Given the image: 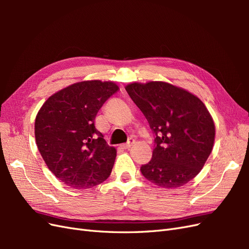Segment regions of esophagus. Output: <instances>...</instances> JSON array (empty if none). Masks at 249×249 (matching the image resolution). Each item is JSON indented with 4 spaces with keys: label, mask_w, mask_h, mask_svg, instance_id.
Segmentation results:
<instances>
[{
    "label": "esophagus",
    "mask_w": 249,
    "mask_h": 249,
    "mask_svg": "<svg viewBox=\"0 0 249 249\" xmlns=\"http://www.w3.org/2000/svg\"><path fill=\"white\" fill-rule=\"evenodd\" d=\"M135 143V140H134V138H129V140H127V142L126 143H124V144H123L122 146L124 148V149H127V148H130L133 144Z\"/></svg>",
    "instance_id": "1"
}]
</instances>
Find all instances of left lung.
<instances>
[{"label":"left lung","mask_w":249,"mask_h":249,"mask_svg":"<svg viewBox=\"0 0 249 249\" xmlns=\"http://www.w3.org/2000/svg\"><path fill=\"white\" fill-rule=\"evenodd\" d=\"M155 134L153 158L140 167L150 182L164 188L187 184L202 169L215 139V124L197 96L165 82L125 87Z\"/></svg>","instance_id":"1"}]
</instances>
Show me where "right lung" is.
<instances>
[{"mask_svg":"<svg viewBox=\"0 0 249 249\" xmlns=\"http://www.w3.org/2000/svg\"><path fill=\"white\" fill-rule=\"evenodd\" d=\"M117 90L113 82H79L50 96L37 113V147L49 169L67 186L85 189L109 178L116 149L95 129L94 119Z\"/></svg>","mask_w":249,"mask_h":249,"instance_id":"add662e5","label":"right lung"}]
</instances>
